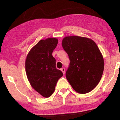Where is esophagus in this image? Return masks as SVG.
<instances>
[{
    "mask_svg": "<svg viewBox=\"0 0 120 120\" xmlns=\"http://www.w3.org/2000/svg\"><path fill=\"white\" fill-rule=\"evenodd\" d=\"M61 71H62V72L63 73V74H65V69L64 68H62L61 69Z\"/></svg>",
    "mask_w": 120,
    "mask_h": 120,
    "instance_id": "34e87169",
    "label": "esophagus"
}]
</instances>
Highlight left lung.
<instances>
[{
    "label": "left lung",
    "mask_w": 120,
    "mask_h": 120,
    "mask_svg": "<svg viewBox=\"0 0 120 120\" xmlns=\"http://www.w3.org/2000/svg\"><path fill=\"white\" fill-rule=\"evenodd\" d=\"M70 60L66 77L73 89L79 94L93 90L100 82L104 71V60L93 40L78 36L67 37L62 41Z\"/></svg>",
    "instance_id": "obj_1"
}]
</instances>
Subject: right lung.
<instances>
[{
	"label": "right lung",
	"instance_id": "right-lung-1",
	"mask_svg": "<svg viewBox=\"0 0 120 120\" xmlns=\"http://www.w3.org/2000/svg\"><path fill=\"white\" fill-rule=\"evenodd\" d=\"M58 40L49 38L41 40L31 49L25 61L27 77L33 88L45 98L54 92L63 72L56 68V59L52 55Z\"/></svg>",
	"mask_w": 120,
	"mask_h": 120
}]
</instances>
